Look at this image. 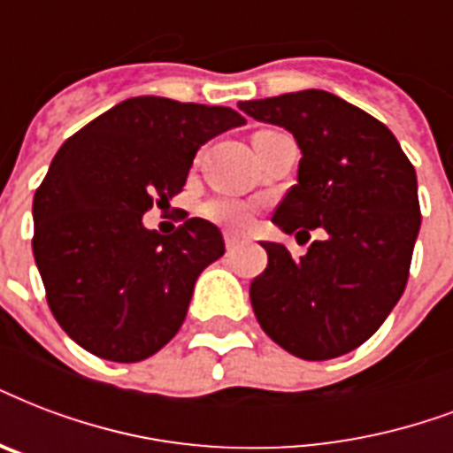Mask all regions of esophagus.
<instances>
[{"label": "esophagus", "instance_id": "34e87169", "mask_svg": "<svg viewBox=\"0 0 453 453\" xmlns=\"http://www.w3.org/2000/svg\"><path fill=\"white\" fill-rule=\"evenodd\" d=\"M240 237H237V234H226V247H227V251H233V250H237V247H240Z\"/></svg>", "mask_w": 453, "mask_h": 453}]
</instances>
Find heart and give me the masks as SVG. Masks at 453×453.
<instances>
[{
    "label": "heart",
    "instance_id": "obj_1",
    "mask_svg": "<svg viewBox=\"0 0 453 453\" xmlns=\"http://www.w3.org/2000/svg\"><path fill=\"white\" fill-rule=\"evenodd\" d=\"M264 133H268V130H261L257 134ZM202 213L213 223H219V226H226L230 230H242V227L250 226L251 219H254V203L230 199V196H213V199L203 203Z\"/></svg>",
    "mask_w": 453,
    "mask_h": 453
}]
</instances>
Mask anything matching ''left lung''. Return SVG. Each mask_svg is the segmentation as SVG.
Wrapping results in <instances>:
<instances>
[{"mask_svg":"<svg viewBox=\"0 0 453 453\" xmlns=\"http://www.w3.org/2000/svg\"><path fill=\"white\" fill-rule=\"evenodd\" d=\"M237 106L289 130L302 150L273 223L296 237L326 230L299 261L261 242L268 265L250 288L257 320L295 357H342L385 323L409 280L420 230L413 164L385 123L323 89Z\"/></svg>","mask_w":453,"mask_h":453,"instance_id":"obj_1","label":"left lung"}]
</instances>
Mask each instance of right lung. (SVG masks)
<instances>
[{"label": "right lung", "instance_id": "right-lung-1", "mask_svg": "<svg viewBox=\"0 0 453 453\" xmlns=\"http://www.w3.org/2000/svg\"><path fill=\"white\" fill-rule=\"evenodd\" d=\"M247 120L227 106L133 96L68 137L33 199V254L64 333L95 357L134 364L188 316L223 234L188 219L173 234L142 226L185 188L203 142Z\"/></svg>", "mask_w": 453, "mask_h": 453}]
</instances>
